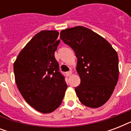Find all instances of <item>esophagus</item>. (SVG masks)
Returning a JSON list of instances; mask_svg holds the SVG:
<instances>
[{"label": "esophagus", "instance_id": "esophagus-1", "mask_svg": "<svg viewBox=\"0 0 131 131\" xmlns=\"http://www.w3.org/2000/svg\"><path fill=\"white\" fill-rule=\"evenodd\" d=\"M71 74H72V71H68L66 73V75H67V77H69V76L71 75Z\"/></svg>", "mask_w": 131, "mask_h": 131}]
</instances>
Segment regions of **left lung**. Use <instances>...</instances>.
<instances>
[{
  "mask_svg": "<svg viewBox=\"0 0 131 131\" xmlns=\"http://www.w3.org/2000/svg\"><path fill=\"white\" fill-rule=\"evenodd\" d=\"M60 39L78 58L76 70L81 83L75 90L80 101L90 108L101 107L110 99L118 82L116 51L105 39L84 26L62 30Z\"/></svg>",
  "mask_w": 131,
  "mask_h": 131,
  "instance_id": "obj_1",
  "label": "left lung"
}]
</instances>
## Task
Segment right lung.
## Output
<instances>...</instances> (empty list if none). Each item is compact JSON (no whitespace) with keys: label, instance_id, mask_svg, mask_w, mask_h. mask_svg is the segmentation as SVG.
I'll list each match as a JSON object with an SVG mask.
<instances>
[{"label":"right lung","instance_id":"add662e5","mask_svg":"<svg viewBox=\"0 0 131 131\" xmlns=\"http://www.w3.org/2000/svg\"><path fill=\"white\" fill-rule=\"evenodd\" d=\"M57 30H42L21 49L13 63L15 80L26 101L49 114L61 105L67 85L54 56L60 43Z\"/></svg>","mask_w":131,"mask_h":131}]
</instances>
